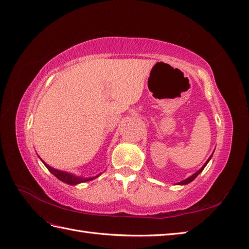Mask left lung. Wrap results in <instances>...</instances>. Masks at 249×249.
I'll list each match as a JSON object with an SVG mask.
<instances>
[{
	"instance_id": "left-lung-1",
	"label": "left lung",
	"mask_w": 249,
	"mask_h": 249,
	"mask_svg": "<svg viewBox=\"0 0 249 249\" xmlns=\"http://www.w3.org/2000/svg\"><path fill=\"white\" fill-rule=\"evenodd\" d=\"M212 156H213V154H211V157H210L209 159H208V161L206 162V163H204L203 164V166L199 169V170H198V171H196V173L195 174H193L191 177H189V178H187V179H185V180H183V181H181V182H179V183H177V184H178V185H185V184H189L190 183V182H192L193 180H194L195 178H196V177L198 176V175H199L200 173H201V171L204 169V167H206L207 166V164L209 163V161H210V160H211V158H212Z\"/></svg>"
}]
</instances>
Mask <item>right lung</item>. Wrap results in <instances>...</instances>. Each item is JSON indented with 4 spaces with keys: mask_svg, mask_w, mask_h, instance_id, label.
<instances>
[{
    "mask_svg": "<svg viewBox=\"0 0 249 249\" xmlns=\"http://www.w3.org/2000/svg\"><path fill=\"white\" fill-rule=\"evenodd\" d=\"M40 159V158H39ZM41 160V159H40ZM41 162L45 164V166L50 170V173L53 174L55 177H56L57 179H59L60 181L65 182V183L67 184H70V185H76L79 183H82V182H86V181H90V180H93L95 178H97L98 176L96 177H91V178H83V177H80V176H75L73 174L71 173H68V171H63V170H58V169H55L53 167L50 166V165H48L47 163H45L41 160Z\"/></svg>",
    "mask_w": 249,
    "mask_h": 249,
    "instance_id": "add662e5",
    "label": "right lung"
}]
</instances>
